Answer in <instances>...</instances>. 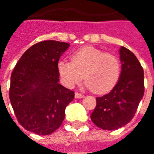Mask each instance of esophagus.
Instances as JSON below:
<instances>
[{"mask_svg": "<svg viewBox=\"0 0 154 154\" xmlns=\"http://www.w3.org/2000/svg\"><path fill=\"white\" fill-rule=\"evenodd\" d=\"M82 97H84V95H82L81 93H78V92L75 93V98H82Z\"/></svg>", "mask_w": 154, "mask_h": 154, "instance_id": "1", "label": "esophagus"}]
</instances>
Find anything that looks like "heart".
<instances>
[{
  "label": "heart",
  "mask_w": 154,
  "mask_h": 154,
  "mask_svg": "<svg viewBox=\"0 0 154 154\" xmlns=\"http://www.w3.org/2000/svg\"><path fill=\"white\" fill-rule=\"evenodd\" d=\"M57 67L66 85L80 82L84 76L86 87L97 94L112 91L121 76L119 59L94 47L77 50L71 56V62L61 61Z\"/></svg>",
  "instance_id": "1"
}]
</instances>
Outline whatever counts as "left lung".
Segmentation results:
<instances>
[{
	"instance_id": "1",
	"label": "left lung",
	"mask_w": 154,
	"mask_h": 154,
	"mask_svg": "<svg viewBox=\"0 0 154 154\" xmlns=\"http://www.w3.org/2000/svg\"><path fill=\"white\" fill-rule=\"evenodd\" d=\"M121 76L109 93L97 97L92 122L103 130H116L133 119L144 94V74L140 62L126 47L119 50Z\"/></svg>"
}]
</instances>
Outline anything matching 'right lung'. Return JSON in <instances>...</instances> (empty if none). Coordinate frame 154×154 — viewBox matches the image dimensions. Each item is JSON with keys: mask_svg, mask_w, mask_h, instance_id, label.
Returning a JSON list of instances; mask_svg holds the SVG:
<instances>
[{"mask_svg": "<svg viewBox=\"0 0 154 154\" xmlns=\"http://www.w3.org/2000/svg\"><path fill=\"white\" fill-rule=\"evenodd\" d=\"M70 44L44 41L20 58L11 76L9 97L18 122L25 129L49 135L58 128L74 92L59 83L58 62Z\"/></svg>", "mask_w": 154, "mask_h": 154, "instance_id": "obj_1", "label": "right lung"}]
</instances>
